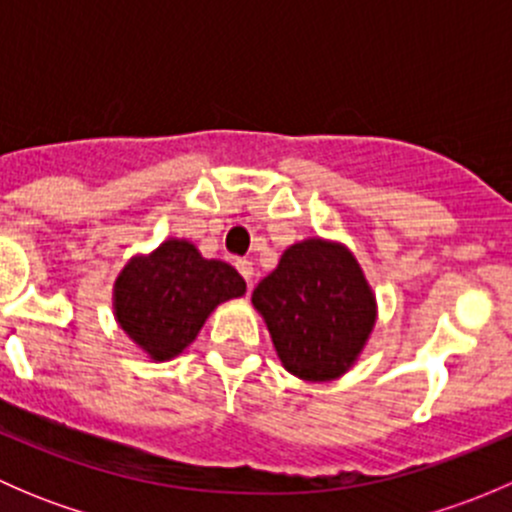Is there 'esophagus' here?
<instances>
[{
  "label": "esophagus",
  "mask_w": 512,
  "mask_h": 512,
  "mask_svg": "<svg viewBox=\"0 0 512 512\" xmlns=\"http://www.w3.org/2000/svg\"><path fill=\"white\" fill-rule=\"evenodd\" d=\"M235 267H237V272L245 277L247 285H252V275H255V270H252V262L250 260H235Z\"/></svg>",
  "instance_id": "obj_1"
}]
</instances>
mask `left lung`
Instances as JSON below:
<instances>
[{
	"label": "left lung",
	"instance_id": "left-lung-1",
	"mask_svg": "<svg viewBox=\"0 0 512 512\" xmlns=\"http://www.w3.org/2000/svg\"><path fill=\"white\" fill-rule=\"evenodd\" d=\"M277 356L307 381L342 376L364 349L376 319L374 294L359 262L342 245L304 240L282 255L252 292Z\"/></svg>",
	"mask_w": 512,
	"mask_h": 512
}]
</instances>
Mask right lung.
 Segmentation results:
<instances>
[{"mask_svg":"<svg viewBox=\"0 0 512 512\" xmlns=\"http://www.w3.org/2000/svg\"><path fill=\"white\" fill-rule=\"evenodd\" d=\"M245 294L235 267L205 260L190 242L168 240L151 257L131 260L116 280L118 324L156 361L180 354L208 314Z\"/></svg>","mask_w":512,"mask_h":512,"instance_id":"add662e5","label":"right lung"}]
</instances>
